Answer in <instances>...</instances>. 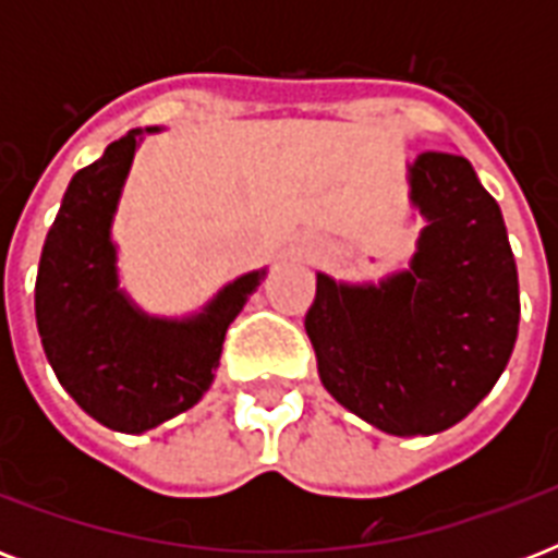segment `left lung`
<instances>
[{"label": "left lung", "mask_w": 558, "mask_h": 558, "mask_svg": "<svg viewBox=\"0 0 558 558\" xmlns=\"http://www.w3.org/2000/svg\"><path fill=\"white\" fill-rule=\"evenodd\" d=\"M423 217L408 269L379 283L318 271L306 336L332 399L397 437L460 423L493 390L519 336V271L498 202L458 153H420Z\"/></svg>", "instance_id": "8db88e82"}]
</instances>
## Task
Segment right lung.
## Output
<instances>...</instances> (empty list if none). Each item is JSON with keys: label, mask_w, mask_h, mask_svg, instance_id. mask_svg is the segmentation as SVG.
I'll return each instance as SVG.
<instances>
[{"label": "right lung", "mask_w": 558, "mask_h": 558, "mask_svg": "<svg viewBox=\"0 0 558 558\" xmlns=\"http://www.w3.org/2000/svg\"><path fill=\"white\" fill-rule=\"evenodd\" d=\"M144 133L130 130L69 182L39 254L34 310L48 365L69 397L112 432L144 434L182 414L210 388L228 324L266 278L226 283L199 313H144L118 280L112 240L121 191Z\"/></svg>", "instance_id": "obj_1"}]
</instances>
